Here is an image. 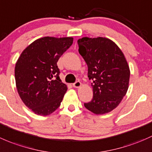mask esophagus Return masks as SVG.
<instances>
[{
    "label": "esophagus",
    "mask_w": 152,
    "mask_h": 152,
    "mask_svg": "<svg viewBox=\"0 0 152 152\" xmlns=\"http://www.w3.org/2000/svg\"><path fill=\"white\" fill-rule=\"evenodd\" d=\"M72 86L75 88H79V87L81 86V83L80 82V81H76L75 83L72 84Z\"/></svg>",
    "instance_id": "1"
}]
</instances>
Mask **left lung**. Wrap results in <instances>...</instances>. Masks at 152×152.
<instances>
[{"label": "left lung", "instance_id": "left-lung-1", "mask_svg": "<svg viewBox=\"0 0 152 152\" xmlns=\"http://www.w3.org/2000/svg\"><path fill=\"white\" fill-rule=\"evenodd\" d=\"M79 53L93 80V99L84 103L91 112L101 115L115 109L126 94L130 71L124 55L115 42L104 37L77 40Z\"/></svg>", "mask_w": 152, "mask_h": 152}]
</instances>
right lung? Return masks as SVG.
Returning <instances> with one entry per match:
<instances>
[{
    "label": "right lung",
    "mask_w": 152,
    "mask_h": 152,
    "mask_svg": "<svg viewBox=\"0 0 152 152\" xmlns=\"http://www.w3.org/2000/svg\"><path fill=\"white\" fill-rule=\"evenodd\" d=\"M72 43V37H42L19 57L15 69L17 89L35 114L48 115L60 106L67 86L59 77L57 62Z\"/></svg>",
    "instance_id": "1"
}]
</instances>
